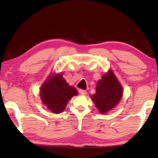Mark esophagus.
<instances>
[{
    "label": "esophagus",
    "instance_id": "34e87169",
    "mask_svg": "<svg viewBox=\"0 0 158 158\" xmlns=\"http://www.w3.org/2000/svg\"><path fill=\"white\" fill-rule=\"evenodd\" d=\"M79 93L81 95H85L87 94V92L85 91V90H82V89H80L79 90Z\"/></svg>",
    "mask_w": 158,
    "mask_h": 158
}]
</instances>
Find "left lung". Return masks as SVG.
I'll list each match as a JSON object with an SVG mask.
<instances>
[{
	"instance_id": "8db88e82",
	"label": "left lung",
	"mask_w": 158,
	"mask_h": 158,
	"mask_svg": "<svg viewBox=\"0 0 158 158\" xmlns=\"http://www.w3.org/2000/svg\"><path fill=\"white\" fill-rule=\"evenodd\" d=\"M123 88L112 71L103 75L97 84L96 93L91 96L96 107L105 114L116 106L121 100Z\"/></svg>"
}]
</instances>
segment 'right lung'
I'll list each match as a JSON object with an SVG mask.
<instances>
[{
  "label": "right lung",
  "instance_id": "add662e5",
  "mask_svg": "<svg viewBox=\"0 0 158 158\" xmlns=\"http://www.w3.org/2000/svg\"><path fill=\"white\" fill-rule=\"evenodd\" d=\"M77 93L76 89L69 86L61 74L47 79L40 89L42 102L55 114L63 111L68 100Z\"/></svg>",
  "mask_w": 158,
  "mask_h": 158
}]
</instances>
